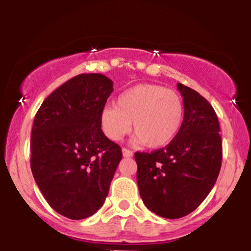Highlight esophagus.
<instances>
[{
  "mask_svg": "<svg viewBox=\"0 0 251 251\" xmlns=\"http://www.w3.org/2000/svg\"><path fill=\"white\" fill-rule=\"evenodd\" d=\"M122 154L125 157H131L133 155V153L131 152V151L126 150V149H122Z\"/></svg>",
  "mask_w": 251,
  "mask_h": 251,
  "instance_id": "34e87169",
  "label": "esophagus"
}]
</instances>
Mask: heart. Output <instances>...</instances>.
<instances>
[{
	"label": "heart",
	"mask_w": 251,
	"mask_h": 251,
	"mask_svg": "<svg viewBox=\"0 0 251 251\" xmlns=\"http://www.w3.org/2000/svg\"><path fill=\"white\" fill-rule=\"evenodd\" d=\"M185 105L176 91L159 84L142 83L126 89L116 105L101 111V129L108 139L118 142L131 129L133 142L160 149L173 142L183 126Z\"/></svg>",
	"instance_id": "heart-1"
}]
</instances>
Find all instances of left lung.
<instances>
[{
	"instance_id": "left-lung-1",
	"label": "left lung",
	"mask_w": 251,
	"mask_h": 251,
	"mask_svg": "<svg viewBox=\"0 0 251 251\" xmlns=\"http://www.w3.org/2000/svg\"><path fill=\"white\" fill-rule=\"evenodd\" d=\"M185 116L176 138L164 149L135 153L137 184L144 204L163 218L194 211L207 198L222 166V137L215 109L204 97L177 83Z\"/></svg>"
}]
</instances>
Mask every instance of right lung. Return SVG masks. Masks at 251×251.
Returning <instances> with one entry per match:
<instances>
[{
	"instance_id": "obj_1",
	"label": "right lung",
	"mask_w": 251,
	"mask_h": 251,
	"mask_svg": "<svg viewBox=\"0 0 251 251\" xmlns=\"http://www.w3.org/2000/svg\"><path fill=\"white\" fill-rule=\"evenodd\" d=\"M112 92L105 75L80 74L49 95L34 119V179L51 208L67 218H88L104 204L122 159L100 125Z\"/></svg>"
}]
</instances>
